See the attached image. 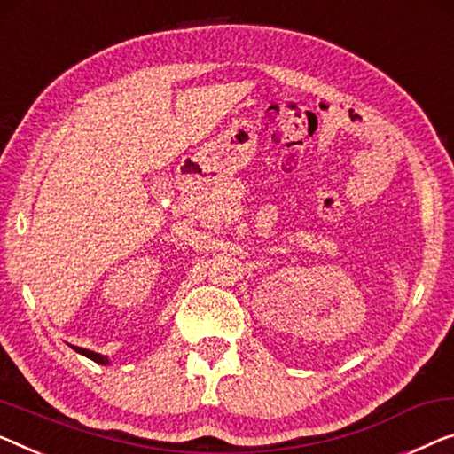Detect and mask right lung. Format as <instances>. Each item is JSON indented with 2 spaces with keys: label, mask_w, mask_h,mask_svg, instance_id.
Masks as SVG:
<instances>
[{
  "label": "right lung",
  "mask_w": 454,
  "mask_h": 454,
  "mask_svg": "<svg viewBox=\"0 0 454 454\" xmlns=\"http://www.w3.org/2000/svg\"><path fill=\"white\" fill-rule=\"evenodd\" d=\"M74 350H75V352H80V354H83V356L91 358V360H94V363H100V364H106V363H108V358H106V356H102V354H98V352L85 350V348H77V346H74Z\"/></svg>",
  "instance_id": "obj_1"
}]
</instances>
